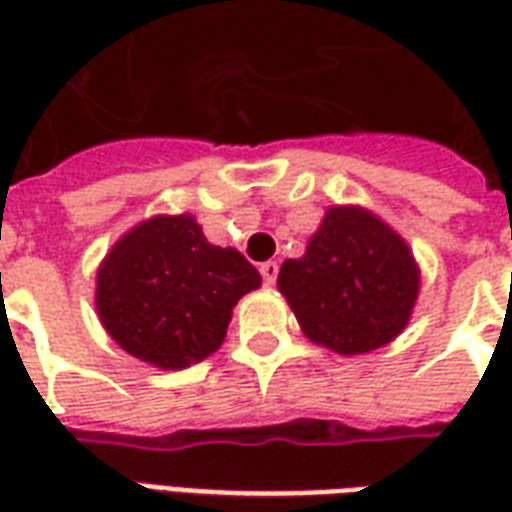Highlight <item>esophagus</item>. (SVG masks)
<instances>
[{
  "label": "esophagus",
  "instance_id": "obj_1",
  "mask_svg": "<svg viewBox=\"0 0 512 512\" xmlns=\"http://www.w3.org/2000/svg\"><path fill=\"white\" fill-rule=\"evenodd\" d=\"M260 274H263V282H266V285H274V282H277L279 266L274 260H266V263H260Z\"/></svg>",
  "mask_w": 512,
  "mask_h": 512
}]
</instances>
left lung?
I'll return each mask as SVG.
<instances>
[{
    "instance_id": "obj_1",
    "label": "left lung",
    "mask_w": 512,
    "mask_h": 512,
    "mask_svg": "<svg viewBox=\"0 0 512 512\" xmlns=\"http://www.w3.org/2000/svg\"><path fill=\"white\" fill-rule=\"evenodd\" d=\"M301 332L334 354L354 356L392 343L419 293L408 244L359 205H334L299 260L277 279Z\"/></svg>"
}]
</instances>
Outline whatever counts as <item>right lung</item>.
Returning <instances> with one entry per match:
<instances>
[{
	"label": "right lung",
	"instance_id": "1",
	"mask_svg": "<svg viewBox=\"0 0 512 512\" xmlns=\"http://www.w3.org/2000/svg\"><path fill=\"white\" fill-rule=\"evenodd\" d=\"M257 288V268L238 249L208 244L194 216H153L109 249L95 307L123 351L183 370L224 343L233 307Z\"/></svg>",
	"mask_w": 512,
	"mask_h": 512
}]
</instances>
